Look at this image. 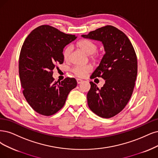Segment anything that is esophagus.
Segmentation results:
<instances>
[{
  "mask_svg": "<svg viewBox=\"0 0 158 158\" xmlns=\"http://www.w3.org/2000/svg\"><path fill=\"white\" fill-rule=\"evenodd\" d=\"M83 80H81V79H77V84H80V83H81L83 82Z\"/></svg>",
  "mask_w": 158,
  "mask_h": 158,
  "instance_id": "obj_1",
  "label": "esophagus"
}]
</instances>
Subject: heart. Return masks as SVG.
<instances>
[{"label": "heart", "mask_w": 158, "mask_h": 158, "mask_svg": "<svg viewBox=\"0 0 158 158\" xmlns=\"http://www.w3.org/2000/svg\"><path fill=\"white\" fill-rule=\"evenodd\" d=\"M79 48L83 49L87 54L90 55V57L93 60H97L100 56V53L97 51L98 46L90 40L82 39L79 40L77 43ZM72 48L71 46H67L62 51V56L65 61H68L71 54ZM92 68L90 65L85 66H75L72 69V72L76 76L79 77H85L86 75L92 71Z\"/></svg>", "instance_id": "obj_1"}]
</instances>
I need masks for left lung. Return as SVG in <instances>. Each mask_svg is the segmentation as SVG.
Instances as JSON below:
<instances>
[{
	"label": "left lung",
	"mask_w": 158,
	"mask_h": 158,
	"mask_svg": "<svg viewBox=\"0 0 158 158\" xmlns=\"http://www.w3.org/2000/svg\"><path fill=\"white\" fill-rule=\"evenodd\" d=\"M82 36L101 41L106 51L100 65L90 76L91 79L102 77L106 83L99 88L90 81L87 94L89 107L100 117L111 118L124 109L133 94L137 75L135 51L126 35L111 25Z\"/></svg>",
	"instance_id": "left-lung-1"
}]
</instances>
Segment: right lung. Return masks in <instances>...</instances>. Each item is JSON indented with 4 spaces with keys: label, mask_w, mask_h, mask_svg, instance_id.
<instances>
[{
    "label": "right lung",
    "mask_w": 158,
    "mask_h": 158,
    "mask_svg": "<svg viewBox=\"0 0 158 158\" xmlns=\"http://www.w3.org/2000/svg\"><path fill=\"white\" fill-rule=\"evenodd\" d=\"M76 38L53 27L41 25L28 34L22 45L19 73L23 94L40 114L57 113L65 104L69 92L77 86L75 78L66 77L58 83L52 77L56 64L64 62V48Z\"/></svg>",
    "instance_id": "add662e5"
}]
</instances>
